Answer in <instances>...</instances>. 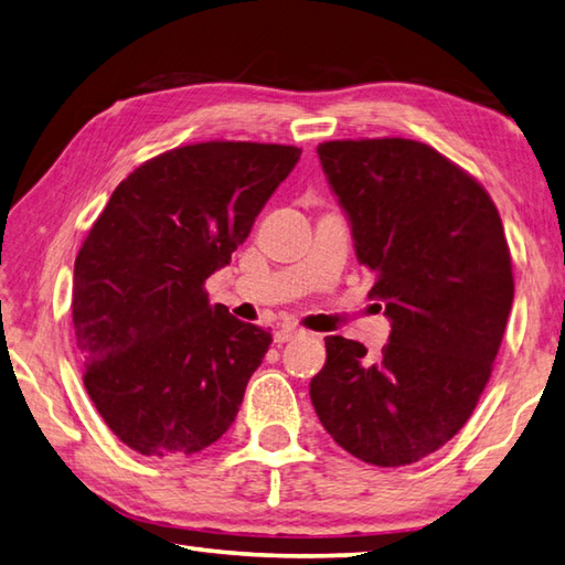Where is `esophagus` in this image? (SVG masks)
I'll return each mask as SVG.
<instances>
[{"mask_svg": "<svg viewBox=\"0 0 565 565\" xmlns=\"http://www.w3.org/2000/svg\"><path fill=\"white\" fill-rule=\"evenodd\" d=\"M301 334H303L301 328L284 326V328H279V330L274 332V342H276V344H286V342H291V340H296V338H301Z\"/></svg>", "mask_w": 565, "mask_h": 565, "instance_id": "1", "label": "esophagus"}]
</instances>
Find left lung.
Masks as SVG:
<instances>
[{"label":"left lung","mask_w":565,"mask_h":565,"mask_svg":"<svg viewBox=\"0 0 565 565\" xmlns=\"http://www.w3.org/2000/svg\"><path fill=\"white\" fill-rule=\"evenodd\" d=\"M318 158L374 274L391 338L379 356L340 334L310 381L328 435L356 459L407 466L476 411L505 334L514 281L488 191L435 148L405 138L320 142Z\"/></svg>","instance_id":"8db88e82"}]
</instances>
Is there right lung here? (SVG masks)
Listing matches in <instances>:
<instances>
[{"instance_id": "right-lung-1", "label": "right lung", "mask_w": 565, "mask_h": 565, "mask_svg": "<svg viewBox=\"0 0 565 565\" xmlns=\"http://www.w3.org/2000/svg\"><path fill=\"white\" fill-rule=\"evenodd\" d=\"M301 150L211 140L167 150L116 186L75 259L72 322L84 388L130 449L177 459L218 441L271 344L209 303Z\"/></svg>"}]
</instances>
